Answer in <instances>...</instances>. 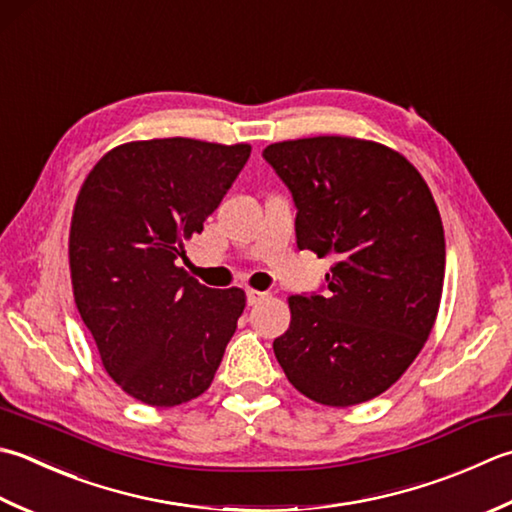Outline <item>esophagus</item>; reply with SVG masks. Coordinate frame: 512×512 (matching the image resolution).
<instances>
[{
	"mask_svg": "<svg viewBox=\"0 0 512 512\" xmlns=\"http://www.w3.org/2000/svg\"><path fill=\"white\" fill-rule=\"evenodd\" d=\"M266 297H268L266 290H255V288H248V290H246L248 306H255V304H259V302H264Z\"/></svg>",
	"mask_w": 512,
	"mask_h": 512,
	"instance_id": "esophagus-1",
	"label": "esophagus"
}]
</instances>
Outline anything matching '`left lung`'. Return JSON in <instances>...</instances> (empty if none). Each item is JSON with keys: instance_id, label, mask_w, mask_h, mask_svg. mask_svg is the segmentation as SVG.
<instances>
[{"instance_id": "obj_1", "label": "left lung", "mask_w": 512, "mask_h": 512, "mask_svg": "<svg viewBox=\"0 0 512 512\" xmlns=\"http://www.w3.org/2000/svg\"><path fill=\"white\" fill-rule=\"evenodd\" d=\"M264 159L293 193L299 250L335 259L326 297H288L277 362L317 404L368 402L406 373L435 326L446 242L433 193L402 153L368 139H288Z\"/></svg>"}]
</instances>
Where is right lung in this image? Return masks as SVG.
Here are the masks:
<instances>
[{
  "instance_id": "obj_1",
  "label": "right lung",
  "mask_w": 512,
  "mask_h": 512,
  "mask_svg": "<svg viewBox=\"0 0 512 512\" xmlns=\"http://www.w3.org/2000/svg\"><path fill=\"white\" fill-rule=\"evenodd\" d=\"M248 157V144L128 142L79 188L68 237L75 304L106 373L137 402L179 406L213 384L246 293L206 288L177 264Z\"/></svg>"
}]
</instances>
